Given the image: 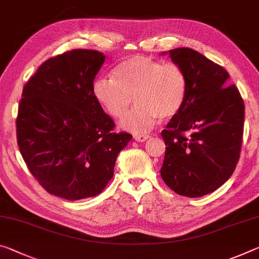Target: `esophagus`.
Returning <instances> with one entry per match:
<instances>
[{
    "label": "esophagus",
    "instance_id": "34e87169",
    "mask_svg": "<svg viewBox=\"0 0 259 259\" xmlns=\"http://www.w3.org/2000/svg\"><path fill=\"white\" fill-rule=\"evenodd\" d=\"M150 138V135L147 134H137L135 135V141L137 142H145L146 139Z\"/></svg>",
    "mask_w": 259,
    "mask_h": 259
}]
</instances>
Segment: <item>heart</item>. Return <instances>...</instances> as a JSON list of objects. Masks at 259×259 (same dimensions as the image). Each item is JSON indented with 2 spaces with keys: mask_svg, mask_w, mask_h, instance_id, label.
I'll use <instances>...</instances> for the list:
<instances>
[{
  "mask_svg": "<svg viewBox=\"0 0 259 259\" xmlns=\"http://www.w3.org/2000/svg\"><path fill=\"white\" fill-rule=\"evenodd\" d=\"M93 96L114 118L124 116L134 100L136 105L121 125L141 134L150 130L158 117L165 121L180 113L188 96V77L181 65L136 55L117 64L112 78H98Z\"/></svg>",
  "mask_w": 259,
  "mask_h": 259,
  "instance_id": "obj_1",
  "label": "heart"
}]
</instances>
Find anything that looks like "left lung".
Segmentation results:
<instances>
[{
  "instance_id": "obj_1",
  "label": "left lung",
  "mask_w": 259,
  "mask_h": 259,
  "mask_svg": "<svg viewBox=\"0 0 259 259\" xmlns=\"http://www.w3.org/2000/svg\"><path fill=\"white\" fill-rule=\"evenodd\" d=\"M188 77V96L161 136L166 144L160 174L168 187L186 197H202L231 178L239 162L244 101L229 73L190 48L169 51Z\"/></svg>"
}]
</instances>
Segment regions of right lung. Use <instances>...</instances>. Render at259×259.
Returning a JSON list of instances; mask_svg holds the SVG:
<instances>
[{"label": "right lung", "instance_id": "1", "mask_svg": "<svg viewBox=\"0 0 259 259\" xmlns=\"http://www.w3.org/2000/svg\"><path fill=\"white\" fill-rule=\"evenodd\" d=\"M105 55L72 49L51 57L27 80L16 120L17 143L34 179L68 200L99 195L114 175L117 154L131 141L93 96Z\"/></svg>", "mask_w": 259, "mask_h": 259}]
</instances>
